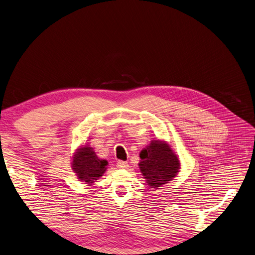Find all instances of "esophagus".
<instances>
[{
	"instance_id": "esophagus-1",
	"label": "esophagus",
	"mask_w": 255,
	"mask_h": 255,
	"mask_svg": "<svg viewBox=\"0 0 255 255\" xmlns=\"http://www.w3.org/2000/svg\"><path fill=\"white\" fill-rule=\"evenodd\" d=\"M117 167L119 168V169H128V163L127 161H123V160H118V163H117Z\"/></svg>"
}]
</instances>
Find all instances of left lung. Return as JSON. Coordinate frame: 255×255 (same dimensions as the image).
Returning <instances> with one entry per match:
<instances>
[{
  "label": "left lung",
  "instance_id": "1",
  "mask_svg": "<svg viewBox=\"0 0 255 255\" xmlns=\"http://www.w3.org/2000/svg\"><path fill=\"white\" fill-rule=\"evenodd\" d=\"M139 169L151 188L167 184L179 172L180 161L168 143L160 140L151 141L141 150Z\"/></svg>",
  "mask_w": 255,
  "mask_h": 255
}]
</instances>
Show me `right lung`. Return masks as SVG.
Masks as SVG:
<instances>
[{
	"label": "right lung",
	"instance_id": "add662e5",
	"mask_svg": "<svg viewBox=\"0 0 255 255\" xmlns=\"http://www.w3.org/2000/svg\"><path fill=\"white\" fill-rule=\"evenodd\" d=\"M108 161L97 156L94 148L83 146L73 155L72 169L78 179L85 184H92L101 178L107 170Z\"/></svg>",
	"mask_w": 255,
	"mask_h": 255
}]
</instances>
